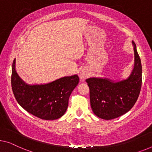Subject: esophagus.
<instances>
[{
  "label": "esophagus",
  "mask_w": 152,
  "mask_h": 152,
  "mask_svg": "<svg viewBox=\"0 0 152 152\" xmlns=\"http://www.w3.org/2000/svg\"><path fill=\"white\" fill-rule=\"evenodd\" d=\"M79 76H80V80L83 81L85 80L88 76H89V74H88V72L87 71H85V70H82V71L80 72Z\"/></svg>",
  "instance_id": "34e87169"
}]
</instances>
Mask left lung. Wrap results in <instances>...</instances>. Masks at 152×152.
I'll list each match as a JSON object with an SVG mask.
<instances>
[{"label":"left lung","instance_id":"obj_1","mask_svg":"<svg viewBox=\"0 0 152 152\" xmlns=\"http://www.w3.org/2000/svg\"><path fill=\"white\" fill-rule=\"evenodd\" d=\"M134 66L126 80L113 82L107 78L86 80L89 87L91 106L96 116L110 120L128 112L139 98L142 85V65L134 42Z\"/></svg>","mask_w":152,"mask_h":152}]
</instances>
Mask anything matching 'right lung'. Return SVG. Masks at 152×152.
<instances>
[{
    "label": "right lung",
    "instance_id": "1",
    "mask_svg": "<svg viewBox=\"0 0 152 152\" xmlns=\"http://www.w3.org/2000/svg\"><path fill=\"white\" fill-rule=\"evenodd\" d=\"M13 62L11 88L18 103L31 114L45 120L62 117L68 106L69 98L79 83L77 75L65 76L46 85H28L22 80Z\"/></svg>",
    "mask_w": 152,
    "mask_h": 152
}]
</instances>
